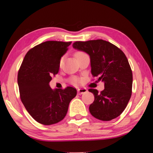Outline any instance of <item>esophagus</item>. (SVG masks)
<instances>
[{
	"instance_id": "obj_1",
	"label": "esophagus",
	"mask_w": 153,
	"mask_h": 153,
	"mask_svg": "<svg viewBox=\"0 0 153 153\" xmlns=\"http://www.w3.org/2000/svg\"><path fill=\"white\" fill-rule=\"evenodd\" d=\"M88 90L85 88H79L77 90V92H78V94H79V95H81V94L83 93H87Z\"/></svg>"
}]
</instances>
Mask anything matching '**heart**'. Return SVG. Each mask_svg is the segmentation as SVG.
<instances>
[{
	"label": "heart",
	"instance_id": "heart-1",
	"mask_svg": "<svg viewBox=\"0 0 153 153\" xmlns=\"http://www.w3.org/2000/svg\"><path fill=\"white\" fill-rule=\"evenodd\" d=\"M83 54H85V53H83V52H81V51L76 52V53H75V57H76V58H77L78 57H79V56L83 55ZM62 62H63V59H62V58H61V59H60V62H59L60 66L62 65ZM79 81V80L78 79H75V78H74V79H72V82H73V83H78Z\"/></svg>",
	"mask_w": 153,
	"mask_h": 153
}]
</instances>
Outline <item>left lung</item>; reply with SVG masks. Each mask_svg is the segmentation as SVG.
Listing matches in <instances>:
<instances>
[{
    "mask_svg": "<svg viewBox=\"0 0 153 153\" xmlns=\"http://www.w3.org/2000/svg\"><path fill=\"white\" fill-rule=\"evenodd\" d=\"M72 47L84 51L91 58V74L104 83V89L93 93L95 100L89 106L91 115L103 121L117 118L128 104L132 89V72L123 51L109 42L96 39L75 42Z\"/></svg>",
    "mask_w": 153,
    "mask_h": 153,
    "instance_id": "8db88e82",
    "label": "left lung"
}]
</instances>
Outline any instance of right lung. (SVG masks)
<instances>
[{
    "label": "right lung",
    "instance_id": "obj_1",
    "mask_svg": "<svg viewBox=\"0 0 153 153\" xmlns=\"http://www.w3.org/2000/svg\"><path fill=\"white\" fill-rule=\"evenodd\" d=\"M71 42L47 41L29 50L18 72L20 98L29 114L45 125L56 124L65 117L76 90L51 89L52 75L58 74L60 58Z\"/></svg>",
    "mask_w": 153,
    "mask_h": 153
}]
</instances>
